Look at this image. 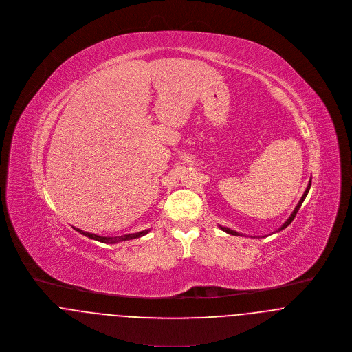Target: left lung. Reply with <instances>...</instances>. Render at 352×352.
Wrapping results in <instances>:
<instances>
[{
    "mask_svg": "<svg viewBox=\"0 0 352 352\" xmlns=\"http://www.w3.org/2000/svg\"><path fill=\"white\" fill-rule=\"evenodd\" d=\"M310 186H311V181H309V185H307V188H306V190H305V193H303V196L300 197V200H299V203H298V206L295 207V210L292 211V213H291V216L284 221V224L281 226L280 228L278 230V231H281V230H284L287 226H289L291 224V221L294 220V217L296 216V213H298V211H299V208H300V206H302V203L305 201V199H306V196H307V193H309V190H310ZM224 232H227V234H230V235H238V236H241L242 234H239V232H236V231H234V230H231V228H228V227H221V226H219ZM276 231V232H278Z\"/></svg>",
    "mask_w": 352,
    "mask_h": 352,
    "instance_id": "left-lung-1",
    "label": "left lung"
}]
</instances>
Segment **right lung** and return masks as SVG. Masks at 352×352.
<instances>
[{"instance_id":"right-lung-1","label":"right lung","mask_w":352,"mask_h":352,"mask_svg":"<svg viewBox=\"0 0 352 352\" xmlns=\"http://www.w3.org/2000/svg\"><path fill=\"white\" fill-rule=\"evenodd\" d=\"M80 234L91 238V239H95V241H99V242H103V243H117V242H122V241H129V239H136V238H140L144 236L145 234L149 232V230H144L140 232H135V234H128V235H121V236H100V235H95V234H89V232H85L80 228H76Z\"/></svg>"}]
</instances>
